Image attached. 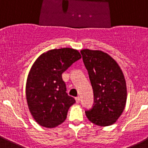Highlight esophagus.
<instances>
[{
	"instance_id": "1",
	"label": "esophagus",
	"mask_w": 148,
	"mask_h": 148,
	"mask_svg": "<svg viewBox=\"0 0 148 148\" xmlns=\"http://www.w3.org/2000/svg\"><path fill=\"white\" fill-rule=\"evenodd\" d=\"M75 101H76V103L80 102V97H79V96H78V97L75 98Z\"/></svg>"
}]
</instances>
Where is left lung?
<instances>
[{
  "mask_svg": "<svg viewBox=\"0 0 148 148\" xmlns=\"http://www.w3.org/2000/svg\"><path fill=\"white\" fill-rule=\"evenodd\" d=\"M93 90L94 103L85 111L87 119L99 126L113 125L125 108L127 86L121 68L108 53L85 49L81 51Z\"/></svg>",
  "mask_w": 148,
  "mask_h": 148,
  "instance_id": "1",
  "label": "left lung"
}]
</instances>
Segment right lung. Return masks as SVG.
Wrapping results in <instances>:
<instances>
[{
    "instance_id": "add662e5",
    "label": "right lung",
    "mask_w": 148,
    "mask_h": 148,
    "mask_svg": "<svg viewBox=\"0 0 148 148\" xmlns=\"http://www.w3.org/2000/svg\"><path fill=\"white\" fill-rule=\"evenodd\" d=\"M81 58L76 49L61 48L43 53L34 62L27 77L26 96L30 113L40 126L53 128L66 119L75 100L66 93L62 73Z\"/></svg>"
}]
</instances>
